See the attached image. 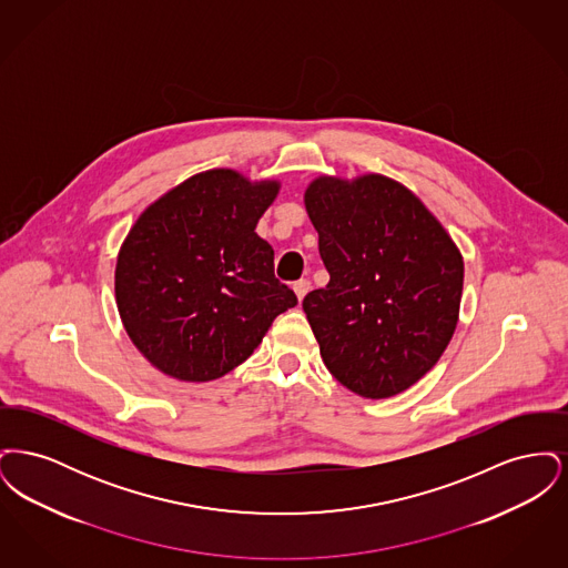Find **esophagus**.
Returning <instances> with one entry per match:
<instances>
[{"label": "esophagus", "instance_id": "esophagus-1", "mask_svg": "<svg viewBox=\"0 0 568 568\" xmlns=\"http://www.w3.org/2000/svg\"><path fill=\"white\" fill-rule=\"evenodd\" d=\"M294 292H296L297 300H302V297L306 296V294L311 292V281L300 278V281L294 283Z\"/></svg>", "mask_w": 568, "mask_h": 568}]
</instances>
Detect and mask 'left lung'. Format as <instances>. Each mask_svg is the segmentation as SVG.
<instances>
[{"label":"left lung","mask_w":568,"mask_h":568,"mask_svg":"<svg viewBox=\"0 0 568 568\" xmlns=\"http://www.w3.org/2000/svg\"><path fill=\"white\" fill-rule=\"evenodd\" d=\"M304 206L329 272L302 300L325 368L362 398L405 392L456 332L458 246L413 191L383 174L317 176Z\"/></svg>","instance_id":"8db88e82"}]
</instances>
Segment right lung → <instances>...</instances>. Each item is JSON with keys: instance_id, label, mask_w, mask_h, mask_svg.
Masks as SVG:
<instances>
[{"instance_id": "1", "label": "right lung", "mask_w": 568, "mask_h": 568, "mask_svg": "<svg viewBox=\"0 0 568 568\" xmlns=\"http://www.w3.org/2000/svg\"><path fill=\"white\" fill-rule=\"evenodd\" d=\"M278 181L230 168L193 174L135 219L119 248L114 297L135 349L160 373L206 383L257 349L297 297L255 234Z\"/></svg>"}]
</instances>
